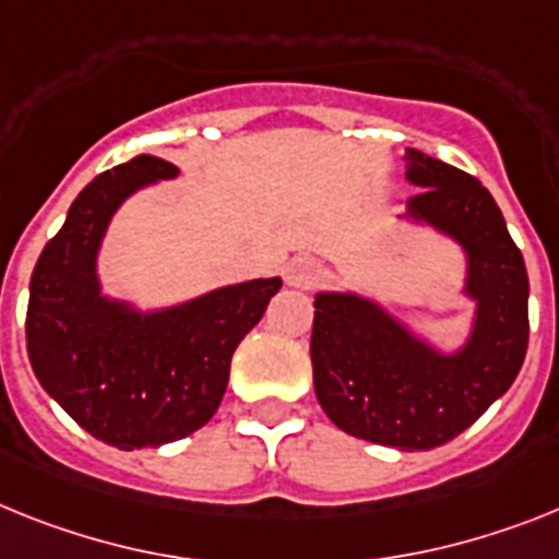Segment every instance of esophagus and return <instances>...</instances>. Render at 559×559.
I'll return each mask as SVG.
<instances>
[{
    "instance_id": "esophagus-1",
    "label": "esophagus",
    "mask_w": 559,
    "mask_h": 559,
    "mask_svg": "<svg viewBox=\"0 0 559 559\" xmlns=\"http://www.w3.org/2000/svg\"><path fill=\"white\" fill-rule=\"evenodd\" d=\"M287 281L298 289H312L323 281V266L312 258H295L287 270Z\"/></svg>"
}]
</instances>
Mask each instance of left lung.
Returning a JSON list of instances; mask_svg holds the SVG:
<instances>
[{
	"label": "left lung",
	"instance_id": "1",
	"mask_svg": "<svg viewBox=\"0 0 559 559\" xmlns=\"http://www.w3.org/2000/svg\"><path fill=\"white\" fill-rule=\"evenodd\" d=\"M409 215L463 243L466 293L477 301L468 344L440 355L378 304L321 293L312 321V374L337 429L403 452L435 449L475 424L514 383L528 346V275L503 213L475 176L420 150L406 153Z\"/></svg>",
	"mask_w": 559,
	"mask_h": 559
}]
</instances>
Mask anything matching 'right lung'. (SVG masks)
I'll return each mask as SVG.
<instances>
[{
	"label": "right lung",
	"instance_id": "1",
	"mask_svg": "<svg viewBox=\"0 0 559 559\" xmlns=\"http://www.w3.org/2000/svg\"><path fill=\"white\" fill-rule=\"evenodd\" d=\"M176 173L164 158L135 156L93 178L31 275L33 372L84 431L128 452L207 424L227 389L233 352L281 289V278H258L150 316L102 298L96 252L110 215L130 192Z\"/></svg>",
	"mask_w": 559,
	"mask_h": 559
}]
</instances>
